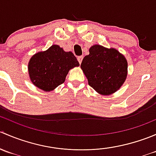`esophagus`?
Listing matches in <instances>:
<instances>
[{
	"label": "esophagus",
	"instance_id": "1",
	"mask_svg": "<svg viewBox=\"0 0 156 156\" xmlns=\"http://www.w3.org/2000/svg\"><path fill=\"white\" fill-rule=\"evenodd\" d=\"M83 57H84V56H78V62H79L80 64H81V62H82Z\"/></svg>",
	"mask_w": 156,
	"mask_h": 156
}]
</instances>
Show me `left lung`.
I'll return each instance as SVG.
<instances>
[{"instance_id":"obj_1","label":"left lung","mask_w":156,"mask_h":156,"mask_svg":"<svg viewBox=\"0 0 156 156\" xmlns=\"http://www.w3.org/2000/svg\"><path fill=\"white\" fill-rule=\"evenodd\" d=\"M83 59L81 67L88 84L99 94L109 95L120 88L126 79L127 62L117 50L94 45Z\"/></svg>"}]
</instances>
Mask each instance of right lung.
Wrapping results in <instances>:
<instances>
[{"label":"right lung","mask_w":156,"mask_h":156,"mask_svg":"<svg viewBox=\"0 0 156 156\" xmlns=\"http://www.w3.org/2000/svg\"><path fill=\"white\" fill-rule=\"evenodd\" d=\"M78 66L79 62L72 52H65L58 45H53L31 58L29 73L36 87L50 91L65 81L69 69Z\"/></svg>","instance_id":"obj_1"}]
</instances>
